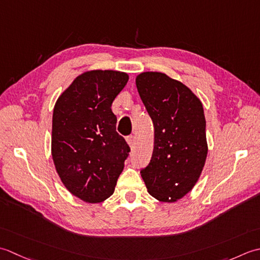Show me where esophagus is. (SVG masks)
Instances as JSON below:
<instances>
[{
    "instance_id": "34e87169",
    "label": "esophagus",
    "mask_w": 260,
    "mask_h": 260,
    "mask_svg": "<svg viewBox=\"0 0 260 260\" xmlns=\"http://www.w3.org/2000/svg\"><path fill=\"white\" fill-rule=\"evenodd\" d=\"M135 141H136V137L134 135H130V136L126 137V142H128L130 147L135 145Z\"/></svg>"
}]
</instances>
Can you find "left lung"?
Returning a JSON list of instances; mask_svg holds the SVG:
<instances>
[{"instance_id": "8db88e82", "label": "left lung", "mask_w": 260, "mask_h": 260, "mask_svg": "<svg viewBox=\"0 0 260 260\" xmlns=\"http://www.w3.org/2000/svg\"><path fill=\"white\" fill-rule=\"evenodd\" d=\"M136 85L155 128L152 156L141 177L151 197L175 202L193 188L208 155L202 103L162 73H141Z\"/></svg>"}]
</instances>
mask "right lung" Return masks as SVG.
Returning <instances> with one entry per match:
<instances>
[{
  "mask_svg": "<svg viewBox=\"0 0 260 260\" xmlns=\"http://www.w3.org/2000/svg\"><path fill=\"white\" fill-rule=\"evenodd\" d=\"M125 73L92 71L77 76L52 114L51 153L70 192L88 203L113 194L130 147L115 131L111 105L128 82Z\"/></svg>",
  "mask_w": 260,
  "mask_h": 260,
  "instance_id": "obj_1",
  "label": "right lung"
}]
</instances>
